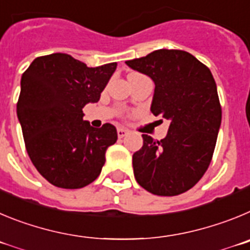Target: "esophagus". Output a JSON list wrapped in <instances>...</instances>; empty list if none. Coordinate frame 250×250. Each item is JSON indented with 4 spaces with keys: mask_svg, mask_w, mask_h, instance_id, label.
<instances>
[{
    "mask_svg": "<svg viewBox=\"0 0 250 250\" xmlns=\"http://www.w3.org/2000/svg\"><path fill=\"white\" fill-rule=\"evenodd\" d=\"M117 134H118V137H120V138H123V137L127 136L128 134V130L123 127H118L117 128Z\"/></svg>",
    "mask_w": 250,
    "mask_h": 250,
    "instance_id": "1",
    "label": "esophagus"
}]
</instances>
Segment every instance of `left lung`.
I'll use <instances>...</instances> for the list:
<instances>
[{"instance_id":"obj_1","label":"left lung","mask_w":250,"mask_h":250,"mask_svg":"<svg viewBox=\"0 0 250 250\" xmlns=\"http://www.w3.org/2000/svg\"><path fill=\"white\" fill-rule=\"evenodd\" d=\"M125 63L154 82L150 112L170 121L161 142L142 134L132 159L136 181L156 195L187 192L208 169L222 122L212 72L181 49H157Z\"/></svg>"}]
</instances>
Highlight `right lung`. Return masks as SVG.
Wrapping results in <instances>:
<instances>
[{
  "instance_id": "obj_1",
  "label": "right lung",
  "mask_w": 250,
  "mask_h": 250,
  "mask_svg": "<svg viewBox=\"0 0 250 250\" xmlns=\"http://www.w3.org/2000/svg\"><path fill=\"white\" fill-rule=\"evenodd\" d=\"M116 62L87 67L67 53L33 60L21 78L17 117L36 169L51 184L78 189L97 179L117 141L111 123L93 128L83 107L100 101Z\"/></svg>"
}]
</instances>
